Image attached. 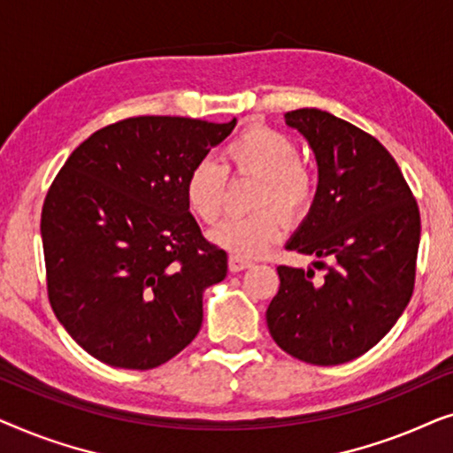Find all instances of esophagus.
Masks as SVG:
<instances>
[{
  "label": "esophagus",
  "mask_w": 453,
  "mask_h": 453,
  "mask_svg": "<svg viewBox=\"0 0 453 453\" xmlns=\"http://www.w3.org/2000/svg\"><path fill=\"white\" fill-rule=\"evenodd\" d=\"M247 268H251V262H247V259H241V257H234V256L228 257V270H231V272H241V270H247Z\"/></svg>",
  "instance_id": "1"
}]
</instances>
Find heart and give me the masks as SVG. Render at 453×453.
Returning a JSON list of instances; mask_svg holds the SVG:
<instances>
[{
  "label": "heart",
  "instance_id": "b5f03b06",
  "mask_svg": "<svg viewBox=\"0 0 453 453\" xmlns=\"http://www.w3.org/2000/svg\"><path fill=\"white\" fill-rule=\"evenodd\" d=\"M226 160L237 171L262 179L256 206H274L287 216L305 212L315 196V179L305 166L295 140L270 127L247 129L226 148ZM226 189V173L203 158L185 179V200L202 222L219 220ZM284 222L274 210L231 216L210 231V241L234 257H257L282 237Z\"/></svg>",
  "mask_w": 453,
  "mask_h": 453
}]
</instances>
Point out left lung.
<instances>
[{
	"mask_svg": "<svg viewBox=\"0 0 453 453\" xmlns=\"http://www.w3.org/2000/svg\"><path fill=\"white\" fill-rule=\"evenodd\" d=\"M318 163L311 208L287 250L330 259L311 268L278 265L280 288L265 321L274 342L309 365H342L380 342L414 288L420 214L412 191L373 135L327 111L284 115Z\"/></svg>",
	"mask_w": 453,
	"mask_h": 453,
	"instance_id": "obj_1",
	"label": "left lung"
}]
</instances>
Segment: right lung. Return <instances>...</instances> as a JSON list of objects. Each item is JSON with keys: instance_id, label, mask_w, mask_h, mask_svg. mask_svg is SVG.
<instances>
[{"instance_id": "add662e5", "label": "right lung", "mask_w": 453, "mask_h": 453, "mask_svg": "<svg viewBox=\"0 0 453 453\" xmlns=\"http://www.w3.org/2000/svg\"><path fill=\"white\" fill-rule=\"evenodd\" d=\"M234 126L129 117L84 140L55 177L41 214L49 301L101 363L154 369L200 332L226 253L202 237L185 179Z\"/></svg>"}]
</instances>
